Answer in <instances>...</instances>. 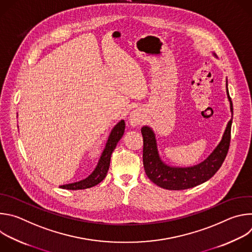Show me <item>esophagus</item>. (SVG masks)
<instances>
[{"label": "esophagus", "mask_w": 252, "mask_h": 252, "mask_svg": "<svg viewBox=\"0 0 252 252\" xmlns=\"http://www.w3.org/2000/svg\"><path fill=\"white\" fill-rule=\"evenodd\" d=\"M143 113L142 111L140 110H135V111H132L129 115V124L133 126H139L142 122H143Z\"/></svg>", "instance_id": "esophagus-1"}]
</instances>
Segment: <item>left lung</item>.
Returning <instances> with one entry per match:
<instances>
[{"instance_id":"obj_1","label":"left lung","mask_w":252,"mask_h":252,"mask_svg":"<svg viewBox=\"0 0 252 252\" xmlns=\"http://www.w3.org/2000/svg\"><path fill=\"white\" fill-rule=\"evenodd\" d=\"M226 93L230 102V111L233 116L232 101L227 89V80ZM231 124L232 119L227 124L222 139L211 155L202 162L190 167H173L165 164L159 158L155 132L150 126H142V160L148 177L157 186L170 190L188 189L205 183L217 173L226 158L230 145Z\"/></svg>"}]
</instances>
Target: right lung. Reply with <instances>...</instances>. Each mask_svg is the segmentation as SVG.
I'll use <instances>...</instances> for the list:
<instances>
[{
  "label": "right lung",
  "instance_id": "add662e5",
  "mask_svg": "<svg viewBox=\"0 0 252 252\" xmlns=\"http://www.w3.org/2000/svg\"><path fill=\"white\" fill-rule=\"evenodd\" d=\"M125 127H126V123L124 120H122L113 128V130L109 136V139H107V141H106L105 148H104V150L100 156V158L97 162V165L95 166L94 170L92 172L91 175H89L87 178L83 179V181H80V182L74 183V184L61 186V188L63 189L77 190V189H90V188H93V187L96 186L97 184H99L102 179L106 176L107 170H109V167H110L111 156L117 147V143L120 141V139L124 135Z\"/></svg>",
  "mask_w": 252,
  "mask_h": 252
}]
</instances>
